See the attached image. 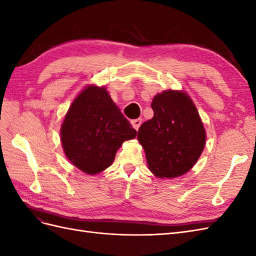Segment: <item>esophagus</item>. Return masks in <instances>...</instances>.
Instances as JSON below:
<instances>
[{"label":"esophagus","mask_w":256,"mask_h":256,"mask_svg":"<svg viewBox=\"0 0 256 256\" xmlns=\"http://www.w3.org/2000/svg\"><path fill=\"white\" fill-rule=\"evenodd\" d=\"M131 124H132V126L136 130H138V128H140L141 124H142V120L141 118H136V120H131Z\"/></svg>","instance_id":"obj_1"}]
</instances>
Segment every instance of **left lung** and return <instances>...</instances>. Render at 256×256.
I'll return each mask as SVG.
<instances>
[{
    "instance_id": "1",
    "label": "left lung",
    "mask_w": 256,
    "mask_h": 256,
    "mask_svg": "<svg viewBox=\"0 0 256 256\" xmlns=\"http://www.w3.org/2000/svg\"><path fill=\"white\" fill-rule=\"evenodd\" d=\"M152 109L154 118L143 122L138 131L150 170L160 178L187 173L196 164L206 141L194 104L184 92L166 90L154 96Z\"/></svg>"
}]
</instances>
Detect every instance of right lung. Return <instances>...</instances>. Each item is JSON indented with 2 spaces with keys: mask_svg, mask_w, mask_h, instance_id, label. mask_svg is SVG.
Listing matches in <instances>:
<instances>
[{
  "mask_svg": "<svg viewBox=\"0 0 256 256\" xmlns=\"http://www.w3.org/2000/svg\"><path fill=\"white\" fill-rule=\"evenodd\" d=\"M136 136L104 88L90 85L74 99L60 129L67 158L90 175L109 168L124 141Z\"/></svg>",
  "mask_w": 256,
  "mask_h": 256,
  "instance_id": "add662e5",
  "label": "right lung"
}]
</instances>
